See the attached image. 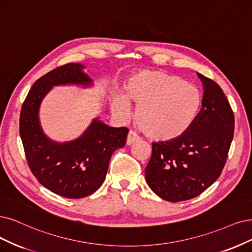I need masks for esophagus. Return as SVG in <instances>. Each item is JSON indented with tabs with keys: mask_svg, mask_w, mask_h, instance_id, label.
<instances>
[{
	"mask_svg": "<svg viewBox=\"0 0 252 252\" xmlns=\"http://www.w3.org/2000/svg\"><path fill=\"white\" fill-rule=\"evenodd\" d=\"M138 140H139V137L137 136V134L133 131H129L128 134H127V138H126V144L131 145V144H133L134 142H136Z\"/></svg>",
	"mask_w": 252,
	"mask_h": 252,
	"instance_id": "esophagus-1",
	"label": "esophagus"
}]
</instances>
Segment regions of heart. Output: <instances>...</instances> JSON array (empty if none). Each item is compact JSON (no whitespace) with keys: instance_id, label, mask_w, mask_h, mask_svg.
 <instances>
[{"instance_id":"b5f03b06","label":"heart","mask_w":252,"mask_h":252,"mask_svg":"<svg viewBox=\"0 0 252 252\" xmlns=\"http://www.w3.org/2000/svg\"><path fill=\"white\" fill-rule=\"evenodd\" d=\"M137 106L136 124L152 140L172 141L188 132L201 107V94L192 84L160 70L132 74L124 94L112 97V111L123 119L131 115L129 102Z\"/></svg>"}]
</instances>
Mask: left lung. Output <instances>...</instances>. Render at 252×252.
Here are the masks:
<instances>
[{
    "instance_id": "left-lung-1",
    "label": "left lung",
    "mask_w": 252,
    "mask_h": 252,
    "mask_svg": "<svg viewBox=\"0 0 252 252\" xmlns=\"http://www.w3.org/2000/svg\"><path fill=\"white\" fill-rule=\"evenodd\" d=\"M197 76L203 97L196 119L179 139L154 142L145 168L147 185L167 201L194 198L215 183L234 137L235 117L224 93L216 82Z\"/></svg>"
}]
</instances>
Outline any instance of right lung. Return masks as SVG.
Masks as SVG:
<instances>
[{
  "label": "right lung",
  "mask_w": 252,
  "mask_h": 252,
  "mask_svg": "<svg viewBox=\"0 0 252 252\" xmlns=\"http://www.w3.org/2000/svg\"><path fill=\"white\" fill-rule=\"evenodd\" d=\"M80 63H68L37 80L24 101L20 134L28 164L38 182L66 198H82L94 193L106 179L109 162L117 148L124 147L128 129L109 126L97 118L79 138L56 142L40 126L39 108L54 86H92Z\"/></svg>",
  "instance_id": "1"
}]
</instances>
